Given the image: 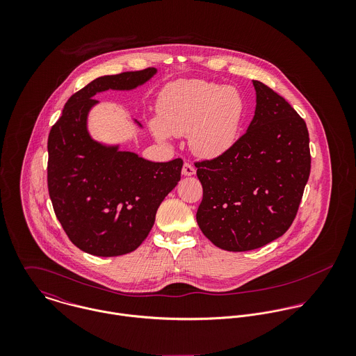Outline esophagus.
Wrapping results in <instances>:
<instances>
[{
  "label": "esophagus",
  "mask_w": 356,
  "mask_h": 356,
  "mask_svg": "<svg viewBox=\"0 0 356 356\" xmlns=\"http://www.w3.org/2000/svg\"><path fill=\"white\" fill-rule=\"evenodd\" d=\"M182 174L185 177H191V175H195L196 174V168L191 164V163H184V167H182Z\"/></svg>",
  "instance_id": "34e87169"
}]
</instances>
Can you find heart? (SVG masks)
<instances>
[{"label": "heart", "instance_id": "obj_1", "mask_svg": "<svg viewBox=\"0 0 356 356\" xmlns=\"http://www.w3.org/2000/svg\"><path fill=\"white\" fill-rule=\"evenodd\" d=\"M245 113V99L234 86L197 79L179 81L160 93L157 118L149 126L159 141H167L171 134L189 133L192 152L213 159L236 144Z\"/></svg>", "mask_w": 356, "mask_h": 356}]
</instances>
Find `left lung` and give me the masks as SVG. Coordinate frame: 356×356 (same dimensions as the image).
Returning a JSON list of instances; mask_svg holds the SVG:
<instances>
[{"label": "left lung", "instance_id": "8db88e82", "mask_svg": "<svg viewBox=\"0 0 356 356\" xmlns=\"http://www.w3.org/2000/svg\"><path fill=\"white\" fill-rule=\"evenodd\" d=\"M252 83L256 108L247 133L222 156L195 163L203 185L199 227L230 252L260 248L291 227L311 170L305 120L273 89Z\"/></svg>", "mask_w": 356, "mask_h": 356}]
</instances>
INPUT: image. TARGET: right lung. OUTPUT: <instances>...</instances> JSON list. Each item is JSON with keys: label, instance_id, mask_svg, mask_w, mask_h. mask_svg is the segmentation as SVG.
<instances>
[{"label": "right lung", "instance_id": "right-lung-1", "mask_svg": "<svg viewBox=\"0 0 356 356\" xmlns=\"http://www.w3.org/2000/svg\"><path fill=\"white\" fill-rule=\"evenodd\" d=\"M156 68L105 75L65 102L48 138V189L68 238L86 254L119 256L148 237L159 205L181 179L182 159L154 163L92 138L93 97L105 90H133ZM141 127V123L136 120Z\"/></svg>", "mask_w": 356, "mask_h": 356}]
</instances>
